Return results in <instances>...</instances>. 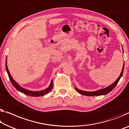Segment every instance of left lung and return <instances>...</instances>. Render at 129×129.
Here are the masks:
<instances>
[{"label":"left lung","mask_w":129,"mask_h":129,"mask_svg":"<svg viewBox=\"0 0 129 129\" xmlns=\"http://www.w3.org/2000/svg\"><path fill=\"white\" fill-rule=\"evenodd\" d=\"M122 50H123V49L122 47ZM124 64L123 63V65L122 72H121L119 76L118 77V78L115 80V81L111 84V85L107 86L105 88H104V89H101L98 90H96L94 91H83V90H80L75 87V89L78 93L81 94L82 95H87V96H97V95H106L108 93H109V92H111L112 90L114 89V87L116 86V84L119 81L120 79L122 78L123 75V70H124Z\"/></svg>","instance_id":"obj_1"}]
</instances>
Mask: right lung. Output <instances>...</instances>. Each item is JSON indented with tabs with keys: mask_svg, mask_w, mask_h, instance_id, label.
I'll return each instance as SVG.
<instances>
[{
	"mask_svg": "<svg viewBox=\"0 0 129 129\" xmlns=\"http://www.w3.org/2000/svg\"><path fill=\"white\" fill-rule=\"evenodd\" d=\"M6 71L7 72V74L9 75V79L10 80V82H11V83L13 84V85L14 87L18 91H19L21 93H24V94L25 95H28L29 96H32V97H40V96H43L45 94H47V93H49V92H50L52 89L53 84V80H51V83L50 84V85L49 87L47 88H46V89L43 90H40V91H32V90H29L28 89H25V88H23L21 87L20 85L17 83L14 80V79L13 78L12 76L11 75L10 73L8 67H7V58L6 60Z\"/></svg>",
	"mask_w": 129,
	"mask_h": 129,
	"instance_id": "add662e5",
	"label": "right lung"
}]
</instances>
